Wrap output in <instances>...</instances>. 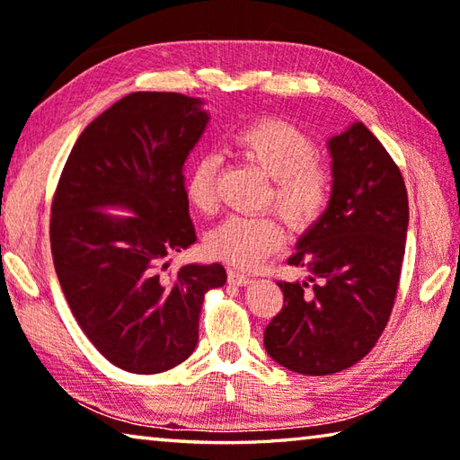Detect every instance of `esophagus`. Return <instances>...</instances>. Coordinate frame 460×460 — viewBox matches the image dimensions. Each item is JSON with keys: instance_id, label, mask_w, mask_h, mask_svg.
<instances>
[{"instance_id": "1", "label": "esophagus", "mask_w": 460, "mask_h": 460, "mask_svg": "<svg viewBox=\"0 0 460 460\" xmlns=\"http://www.w3.org/2000/svg\"><path fill=\"white\" fill-rule=\"evenodd\" d=\"M227 276H229V284H235V286L252 284V276L245 274V271H241V270H229Z\"/></svg>"}]
</instances>
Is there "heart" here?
<instances>
[{
	"label": "heart",
	"mask_w": 460,
	"mask_h": 460,
	"mask_svg": "<svg viewBox=\"0 0 460 460\" xmlns=\"http://www.w3.org/2000/svg\"><path fill=\"white\" fill-rule=\"evenodd\" d=\"M229 150L268 178L263 207H274L294 233H306L323 219L334 190L332 168L318 158L313 137L278 118L255 119L239 128ZM213 155H202L190 170L186 194L200 213L217 208ZM286 243V227L274 213L229 217L207 237V252L239 268H252Z\"/></svg>",
	"instance_id": "obj_1"
}]
</instances>
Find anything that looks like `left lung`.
I'll use <instances>...</instances> for the list:
<instances>
[{
  "label": "left lung",
  "mask_w": 460,
  "mask_h": 460,
  "mask_svg": "<svg viewBox=\"0 0 460 460\" xmlns=\"http://www.w3.org/2000/svg\"><path fill=\"white\" fill-rule=\"evenodd\" d=\"M329 147L331 205L288 258L310 276L278 279L284 305L263 332L271 359L302 376L349 369L376 347L406 253L408 192L392 155L363 123L331 137Z\"/></svg>",
  "instance_id": "1"
}]
</instances>
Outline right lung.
I'll return each instance as SVG.
<instances>
[{"label":"right lung","instance_id":"add662e5","mask_svg":"<svg viewBox=\"0 0 460 460\" xmlns=\"http://www.w3.org/2000/svg\"><path fill=\"white\" fill-rule=\"evenodd\" d=\"M200 101L129 93L76 139L52 197L50 249L62 292L93 347L115 367L152 376L189 359L221 263L168 260L197 241L182 166L208 121ZM137 213L113 220L99 206Z\"/></svg>","mask_w":460,"mask_h":460}]
</instances>
